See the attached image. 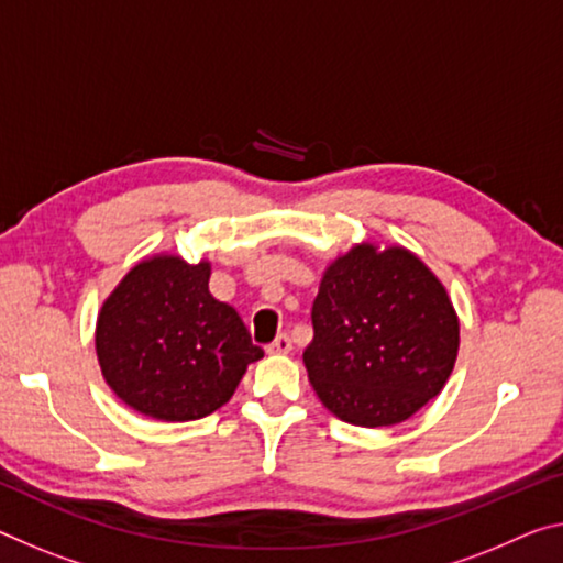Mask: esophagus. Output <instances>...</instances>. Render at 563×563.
<instances>
[{
  "label": "esophagus",
  "instance_id": "obj_1",
  "mask_svg": "<svg viewBox=\"0 0 563 563\" xmlns=\"http://www.w3.org/2000/svg\"><path fill=\"white\" fill-rule=\"evenodd\" d=\"M290 347H292V343H290V338L285 335V333H280L278 338H275V341L267 345V353H273V355H285V353H290Z\"/></svg>",
  "mask_w": 563,
  "mask_h": 563
}]
</instances>
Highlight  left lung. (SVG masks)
Returning a JSON list of instances; mask_svg holds the SVG:
<instances>
[{
    "instance_id": "left-lung-1",
    "label": "left lung",
    "mask_w": 563,
    "mask_h": 563,
    "mask_svg": "<svg viewBox=\"0 0 563 563\" xmlns=\"http://www.w3.org/2000/svg\"><path fill=\"white\" fill-rule=\"evenodd\" d=\"M302 353L310 386L341 421H408L441 394L459 355V316L406 247L361 243L325 267Z\"/></svg>"
}]
</instances>
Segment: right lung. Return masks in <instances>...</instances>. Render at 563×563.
Returning a JSON list of instances; mask_svg holds the SVG:
<instances>
[{
    "label": "right lung",
    "instance_id": "1",
    "mask_svg": "<svg viewBox=\"0 0 563 563\" xmlns=\"http://www.w3.org/2000/svg\"><path fill=\"white\" fill-rule=\"evenodd\" d=\"M210 263L153 255L124 275L97 316L102 376L120 400L157 421H198L233 398L263 358L238 310L210 296Z\"/></svg>",
    "mask_w": 563,
    "mask_h": 563
}]
</instances>
